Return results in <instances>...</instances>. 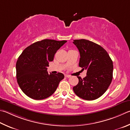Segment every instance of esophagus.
Segmentation results:
<instances>
[{"label":"esophagus","instance_id":"esophagus-1","mask_svg":"<svg viewBox=\"0 0 130 130\" xmlns=\"http://www.w3.org/2000/svg\"><path fill=\"white\" fill-rule=\"evenodd\" d=\"M65 77H67V78H70V75L65 74Z\"/></svg>","mask_w":130,"mask_h":130}]
</instances>
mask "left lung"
Listing matches in <instances>:
<instances>
[{
  "label": "left lung",
  "mask_w": 130,
  "mask_h": 130,
  "mask_svg": "<svg viewBox=\"0 0 130 130\" xmlns=\"http://www.w3.org/2000/svg\"><path fill=\"white\" fill-rule=\"evenodd\" d=\"M80 54L79 67L86 70V76L73 87L76 95L91 101L100 97L109 87L112 79L113 63L108 53L100 45L85 39L74 40Z\"/></svg>",
  "instance_id": "8db88e82"
}]
</instances>
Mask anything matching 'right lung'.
Masks as SVG:
<instances>
[{
	"label": "right lung",
	"instance_id": "right-lung-1",
	"mask_svg": "<svg viewBox=\"0 0 130 130\" xmlns=\"http://www.w3.org/2000/svg\"><path fill=\"white\" fill-rule=\"evenodd\" d=\"M67 41L45 39L26 48L16 62V78L23 93L35 100H44L55 93L64 75L48 74L47 67L57 50Z\"/></svg>",
	"mask_w": 130,
	"mask_h": 130
}]
</instances>
